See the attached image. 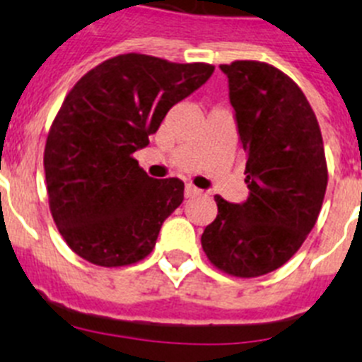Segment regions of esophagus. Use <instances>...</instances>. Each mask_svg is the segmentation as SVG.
<instances>
[{
	"label": "esophagus",
	"mask_w": 362,
	"mask_h": 362,
	"mask_svg": "<svg viewBox=\"0 0 362 362\" xmlns=\"http://www.w3.org/2000/svg\"><path fill=\"white\" fill-rule=\"evenodd\" d=\"M201 190L199 188H196L194 185H187V188H185V196L187 197H194V196H199Z\"/></svg>",
	"instance_id": "esophagus-1"
}]
</instances>
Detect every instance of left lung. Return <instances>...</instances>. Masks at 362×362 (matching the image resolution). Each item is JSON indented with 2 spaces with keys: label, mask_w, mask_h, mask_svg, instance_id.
Wrapping results in <instances>:
<instances>
[{
  "label": "left lung",
  "mask_w": 362,
  "mask_h": 362,
  "mask_svg": "<svg viewBox=\"0 0 362 362\" xmlns=\"http://www.w3.org/2000/svg\"><path fill=\"white\" fill-rule=\"evenodd\" d=\"M246 152L250 196L233 204L216 196L217 217L201 245L210 263L233 277L283 267L312 232L328 185L317 117L297 83L263 62L221 65Z\"/></svg>",
  "instance_id": "obj_1"
}]
</instances>
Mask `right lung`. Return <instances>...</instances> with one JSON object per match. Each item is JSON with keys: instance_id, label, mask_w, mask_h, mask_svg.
Listing matches in <instances>:
<instances>
[{"instance_id": "1", "label": "right lung", "mask_w": 362, "mask_h": 362, "mask_svg": "<svg viewBox=\"0 0 362 362\" xmlns=\"http://www.w3.org/2000/svg\"><path fill=\"white\" fill-rule=\"evenodd\" d=\"M212 72L209 63L119 54L88 70L66 94L43 165L54 223L79 257L117 268L153 250L163 221L183 203L185 183L148 177L134 152Z\"/></svg>"}]
</instances>
